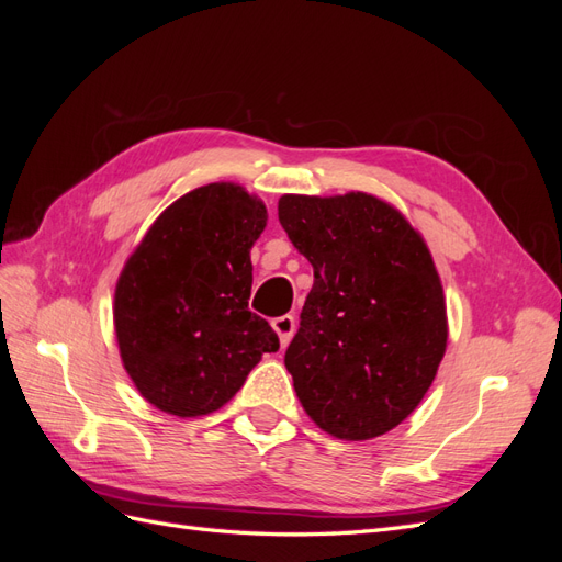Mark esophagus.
I'll list each match as a JSON object with an SVG mask.
<instances>
[{"mask_svg": "<svg viewBox=\"0 0 562 562\" xmlns=\"http://www.w3.org/2000/svg\"><path fill=\"white\" fill-rule=\"evenodd\" d=\"M271 328H274V330H277V335H279L281 349H285V347H288V342H291V339H293V333H295V318H293L291 314L279 316V318L271 321Z\"/></svg>", "mask_w": 562, "mask_h": 562, "instance_id": "34e87169", "label": "esophagus"}]
</instances>
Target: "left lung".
Wrapping results in <instances>:
<instances>
[{
	"label": "left lung",
	"mask_w": 562,
	"mask_h": 562,
	"mask_svg": "<svg viewBox=\"0 0 562 562\" xmlns=\"http://www.w3.org/2000/svg\"><path fill=\"white\" fill-rule=\"evenodd\" d=\"M279 223L314 267L285 349L295 394L326 434L378 438L415 413L446 356L431 250L396 206L366 192L283 194Z\"/></svg>",
	"instance_id": "obj_1"
}]
</instances>
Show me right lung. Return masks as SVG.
<instances>
[{"instance_id": "add662e5", "label": "right lung", "mask_w": 562, "mask_h": 562, "mask_svg": "<svg viewBox=\"0 0 562 562\" xmlns=\"http://www.w3.org/2000/svg\"><path fill=\"white\" fill-rule=\"evenodd\" d=\"M265 201L211 182L168 206L135 246L114 288L119 356L140 396L176 417L234 398L279 335L248 310L250 248Z\"/></svg>"}]
</instances>
